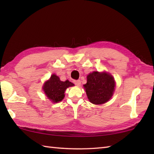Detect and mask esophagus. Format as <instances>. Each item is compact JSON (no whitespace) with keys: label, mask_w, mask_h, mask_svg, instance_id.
I'll list each match as a JSON object with an SVG mask.
<instances>
[{"label":"esophagus","mask_w":154,"mask_h":154,"mask_svg":"<svg viewBox=\"0 0 154 154\" xmlns=\"http://www.w3.org/2000/svg\"><path fill=\"white\" fill-rule=\"evenodd\" d=\"M74 83L75 85H77L78 87L81 86V81L80 80H77V81H74Z\"/></svg>","instance_id":"esophagus-1"}]
</instances>
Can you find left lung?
<instances>
[{
  "instance_id": "obj_1",
  "label": "left lung",
  "mask_w": 154,
  "mask_h": 154,
  "mask_svg": "<svg viewBox=\"0 0 154 154\" xmlns=\"http://www.w3.org/2000/svg\"><path fill=\"white\" fill-rule=\"evenodd\" d=\"M87 78V83L83 86L91 103L102 104L111 99L115 88L112 75L106 72L93 71Z\"/></svg>"
}]
</instances>
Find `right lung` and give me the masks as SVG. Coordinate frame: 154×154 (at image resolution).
I'll use <instances>...</instances> for the list:
<instances>
[{
    "label": "right lung",
    "mask_w": 154,
    "mask_h": 154,
    "mask_svg": "<svg viewBox=\"0 0 154 154\" xmlns=\"http://www.w3.org/2000/svg\"><path fill=\"white\" fill-rule=\"evenodd\" d=\"M74 86L68 80L61 81L60 77L56 75L53 74L50 79L45 81L43 85V90L48 99L51 100L52 103H57L64 99L65 91L68 87Z\"/></svg>",
    "instance_id": "obj_1"
}]
</instances>
